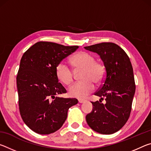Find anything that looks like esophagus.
I'll use <instances>...</instances> for the list:
<instances>
[{
	"mask_svg": "<svg viewBox=\"0 0 151 151\" xmlns=\"http://www.w3.org/2000/svg\"><path fill=\"white\" fill-rule=\"evenodd\" d=\"M78 101L79 103H83V102L85 101V100H84V99H78Z\"/></svg>",
	"mask_w": 151,
	"mask_h": 151,
	"instance_id": "obj_1",
	"label": "esophagus"
}]
</instances>
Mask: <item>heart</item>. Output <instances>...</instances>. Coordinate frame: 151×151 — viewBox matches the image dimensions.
Masks as SVG:
<instances>
[{"instance_id":"obj_1","label":"heart","mask_w":151,"mask_h":151,"mask_svg":"<svg viewBox=\"0 0 151 151\" xmlns=\"http://www.w3.org/2000/svg\"><path fill=\"white\" fill-rule=\"evenodd\" d=\"M75 69H82L81 81L73 84L68 88L69 95L76 98H85L94 89V83L99 85L105 77V68L101 63L95 61L94 56L86 52H79L71 58ZM56 76L60 83L68 85L73 81V73L65 63L56 67Z\"/></svg>"}]
</instances>
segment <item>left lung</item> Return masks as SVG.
I'll use <instances>...</instances> for the list:
<instances>
[{"instance_id": "8db88e82", "label": "left lung", "mask_w": 151, "mask_h": 151, "mask_svg": "<svg viewBox=\"0 0 151 151\" xmlns=\"http://www.w3.org/2000/svg\"><path fill=\"white\" fill-rule=\"evenodd\" d=\"M100 56L105 67V78L94 95L106 99V103L91 102L93 111L86 116L93 131L111 134L119 131L129 119L135 93L133 69L124 50L113 42L85 47Z\"/></svg>"}]
</instances>
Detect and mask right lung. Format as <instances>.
I'll list each match as a JSON object with an SVG mask.
<instances>
[{"instance_id":"right-lung-1","label":"right lung","mask_w":151,"mask_h":151,"mask_svg":"<svg viewBox=\"0 0 151 151\" xmlns=\"http://www.w3.org/2000/svg\"><path fill=\"white\" fill-rule=\"evenodd\" d=\"M78 48L40 41L22 55L17 76L19 111L24 123L38 134L58 131L68 109L78 103L76 99L58 96L66 91L55 73L58 64Z\"/></svg>"}]
</instances>
